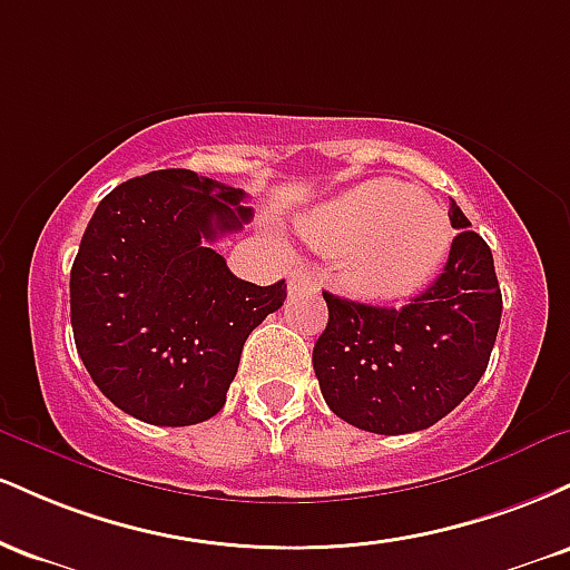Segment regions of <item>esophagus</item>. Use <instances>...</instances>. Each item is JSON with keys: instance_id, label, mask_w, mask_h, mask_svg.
Here are the masks:
<instances>
[{"instance_id": "34e87169", "label": "esophagus", "mask_w": 570, "mask_h": 570, "mask_svg": "<svg viewBox=\"0 0 570 570\" xmlns=\"http://www.w3.org/2000/svg\"><path fill=\"white\" fill-rule=\"evenodd\" d=\"M316 284V278H313L311 271H305V267H297V271L292 273L289 278V292H299V289H307V286Z\"/></svg>"}]
</instances>
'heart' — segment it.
<instances>
[{"label":"heart","mask_w":570,"mask_h":570,"mask_svg":"<svg viewBox=\"0 0 570 570\" xmlns=\"http://www.w3.org/2000/svg\"><path fill=\"white\" fill-rule=\"evenodd\" d=\"M307 244L348 252L345 276L372 297H407L434 278L450 252L448 214L421 189L370 179L299 219Z\"/></svg>","instance_id":"b5f03b06"}]
</instances>
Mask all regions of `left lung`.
Wrapping results in <instances>:
<instances>
[{
    "label": "left lung",
    "instance_id": "obj_1",
    "mask_svg": "<svg viewBox=\"0 0 570 570\" xmlns=\"http://www.w3.org/2000/svg\"><path fill=\"white\" fill-rule=\"evenodd\" d=\"M455 238L440 278L404 307L324 292L330 322L313 348L324 402L372 434L423 431L480 383L501 324L493 254L450 203Z\"/></svg>",
    "mask_w": 570,
    "mask_h": 570
}]
</instances>
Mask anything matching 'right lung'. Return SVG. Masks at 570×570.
Listing matches in <instances>:
<instances>
[{"mask_svg":"<svg viewBox=\"0 0 570 570\" xmlns=\"http://www.w3.org/2000/svg\"><path fill=\"white\" fill-rule=\"evenodd\" d=\"M246 193L187 168L122 181L85 227L71 265V330L104 396L153 426L217 415L254 326L286 284L233 276L212 248L252 219Z\"/></svg>","mask_w":570,"mask_h":570,"instance_id":"1","label":"right lung"}]
</instances>
